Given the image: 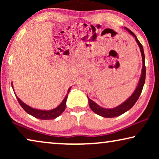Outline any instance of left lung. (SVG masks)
<instances>
[{"mask_svg":"<svg viewBox=\"0 0 159 159\" xmlns=\"http://www.w3.org/2000/svg\"><path fill=\"white\" fill-rule=\"evenodd\" d=\"M125 29L127 30L128 32H129L130 34H132V36L135 38V40L137 43L138 44V46L140 48L141 55H142V60H143V68H142V72H141V76L140 80H139V82L138 86L135 89V90L134 91V93H132L131 96H130L129 98L122 103L120 105H119L116 107L113 108H103L101 106L94 102L92 100L90 99L88 96V103L89 106H90V108L92 109L93 111H94L95 114L99 115V116H101L103 117H106V118H112V117H116L119 116L120 115L123 114L124 113H125L127 111H129L130 108H131L132 106H133L135 103L138 101L139 97L141 94V92H142L143 86H144L145 81V54H144V51H143V47L140 41L138 40V39L137 38L135 34H134L132 31H130L129 29L125 27Z\"/></svg>","mask_w":159,"mask_h":159,"instance_id":"8db88e82","label":"left lung"}]
</instances>
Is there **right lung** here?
<instances>
[{
	"label": "right lung",
	"mask_w": 159,
	"mask_h": 159,
	"mask_svg": "<svg viewBox=\"0 0 159 159\" xmlns=\"http://www.w3.org/2000/svg\"><path fill=\"white\" fill-rule=\"evenodd\" d=\"M11 86L13 88V84H11ZM71 87H70V88H69L66 95L65 96L64 100H63L61 103H60L59 106H58L57 107L53 108V109L48 110V111L36 109V108L30 107V106H29L26 103H24V102L21 101L16 95H16V97L17 100H18L19 104H20L21 107L23 108V109L25 110V111L27 113V114H30L32 116L35 117V118H37V119H43V120H48V119H54L57 118L58 116H59L64 111L65 108H66V99H67V97H68V94H69V91H70V90H71Z\"/></svg>",
	"instance_id": "1"
}]
</instances>
